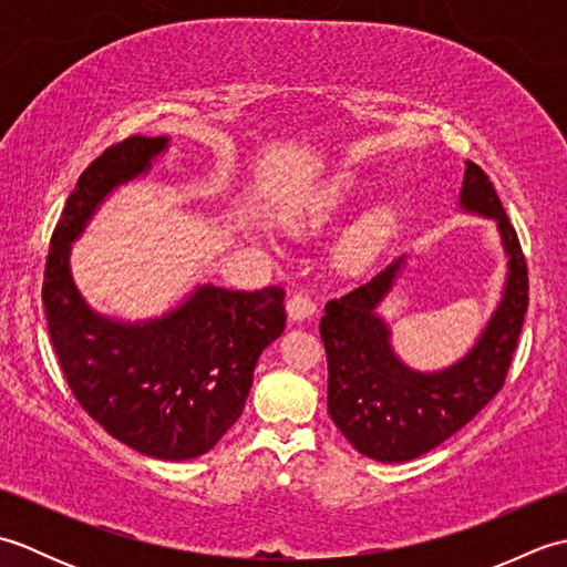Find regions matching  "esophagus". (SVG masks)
I'll list each match as a JSON object with an SVG mask.
<instances>
[{
    "label": "esophagus",
    "instance_id": "obj_1",
    "mask_svg": "<svg viewBox=\"0 0 567 567\" xmlns=\"http://www.w3.org/2000/svg\"><path fill=\"white\" fill-rule=\"evenodd\" d=\"M315 311H317V302L305 292L290 297V302H287V315H290L292 321H307L315 317Z\"/></svg>",
    "mask_w": 567,
    "mask_h": 567
}]
</instances>
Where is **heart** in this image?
Returning <instances> with one entry per match:
<instances>
[{
	"label": "heart",
	"mask_w": 567,
	"mask_h": 567,
	"mask_svg": "<svg viewBox=\"0 0 567 567\" xmlns=\"http://www.w3.org/2000/svg\"><path fill=\"white\" fill-rule=\"evenodd\" d=\"M353 185H355V179H353L351 175L339 177V179H336V183L327 189V202H329V204L341 202V199L348 195V192H351ZM382 224H384V214H380V212L368 214L365 219L353 228V234L348 236V252L365 250V248L372 244V240H375V236L380 234Z\"/></svg>",
	"instance_id": "b5f03b06"
}]
</instances>
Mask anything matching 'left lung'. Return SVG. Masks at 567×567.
I'll return each mask as SVG.
<instances>
[{
	"instance_id": "1",
	"label": "left lung",
	"mask_w": 567,
	"mask_h": 567,
	"mask_svg": "<svg viewBox=\"0 0 567 567\" xmlns=\"http://www.w3.org/2000/svg\"><path fill=\"white\" fill-rule=\"evenodd\" d=\"M465 165L461 207L497 221L509 258L502 299L475 346L436 372H419L396 358L378 307L406 256L323 307L319 331L329 363V414L353 449L372 461H412L461 431L502 390L519 341L528 307L519 238L483 167Z\"/></svg>"
}]
</instances>
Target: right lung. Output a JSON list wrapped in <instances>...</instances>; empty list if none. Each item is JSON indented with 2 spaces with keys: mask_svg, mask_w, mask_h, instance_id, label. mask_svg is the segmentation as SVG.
<instances>
[{
  "mask_svg": "<svg viewBox=\"0 0 567 567\" xmlns=\"http://www.w3.org/2000/svg\"><path fill=\"white\" fill-rule=\"evenodd\" d=\"M167 136H131L78 179L48 250L43 307L58 363L80 406L143 455L189 461L212 451L248 400L260 353L285 331V290L202 285L148 321L94 311L70 275V246L106 195L146 175Z\"/></svg>",
  "mask_w": 567,
  "mask_h": 567,
  "instance_id": "add662e5",
  "label": "right lung"
}]
</instances>
